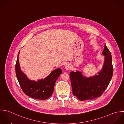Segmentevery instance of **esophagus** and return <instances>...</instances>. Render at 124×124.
I'll return each instance as SVG.
<instances>
[{
	"mask_svg": "<svg viewBox=\"0 0 124 124\" xmlns=\"http://www.w3.org/2000/svg\"><path fill=\"white\" fill-rule=\"evenodd\" d=\"M65 67L67 70H70L71 69V65L69 63H67L65 65Z\"/></svg>",
	"mask_w": 124,
	"mask_h": 124,
	"instance_id": "obj_1",
	"label": "esophagus"
}]
</instances>
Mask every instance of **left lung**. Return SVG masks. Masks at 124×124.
Here are the masks:
<instances>
[{
  "mask_svg": "<svg viewBox=\"0 0 124 124\" xmlns=\"http://www.w3.org/2000/svg\"><path fill=\"white\" fill-rule=\"evenodd\" d=\"M102 54L105 55L104 64L98 75L87 78L79 71H71L70 73L72 93L81 101L101 97L112 79L113 74L112 55L106 45Z\"/></svg>",
  "mask_w": 124,
  "mask_h": 124,
  "instance_id": "left-lung-1",
  "label": "left lung"
}]
</instances>
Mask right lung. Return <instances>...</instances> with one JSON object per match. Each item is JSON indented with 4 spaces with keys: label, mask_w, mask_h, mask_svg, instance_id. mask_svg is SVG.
<instances>
[{
    "label": "right lung",
    "mask_w": 124,
    "mask_h": 124,
    "mask_svg": "<svg viewBox=\"0 0 124 124\" xmlns=\"http://www.w3.org/2000/svg\"><path fill=\"white\" fill-rule=\"evenodd\" d=\"M15 65L16 75L21 89L25 94L31 98L40 100H44L52 96L55 82L62 71L61 69H57L53 71L44 80L35 82L29 80L20 70L19 62V55Z\"/></svg>",
    "instance_id": "right-lung-1"
}]
</instances>
